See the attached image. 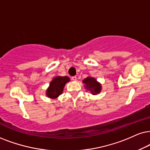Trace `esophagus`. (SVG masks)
Here are the masks:
<instances>
[{
  "label": "esophagus",
  "instance_id": "obj_1",
  "mask_svg": "<svg viewBox=\"0 0 150 150\" xmlns=\"http://www.w3.org/2000/svg\"><path fill=\"white\" fill-rule=\"evenodd\" d=\"M71 79H72V80H73V81H75L77 79V77L76 76H73L71 77Z\"/></svg>",
  "mask_w": 150,
  "mask_h": 150
}]
</instances>
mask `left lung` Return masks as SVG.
Returning <instances> with one entry per match:
<instances>
[{
	"label": "left lung",
	"mask_w": 150,
	"mask_h": 150,
	"mask_svg": "<svg viewBox=\"0 0 150 150\" xmlns=\"http://www.w3.org/2000/svg\"><path fill=\"white\" fill-rule=\"evenodd\" d=\"M83 83L85 84V88L87 91H89L93 95H96L101 91V84L99 82H98L94 77H86L83 80Z\"/></svg>",
	"instance_id": "1"
}]
</instances>
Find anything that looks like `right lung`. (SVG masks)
<instances>
[{
    "instance_id": "right-lung-1",
    "label": "right lung",
    "mask_w": 150,
    "mask_h": 150,
    "mask_svg": "<svg viewBox=\"0 0 150 150\" xmlns=\"http://www.w3.org/2000/svg\"><path fill=\"white\" fill-rule=\"evenodd\" d=\"M70 81L69 77L57 76L54 77L50 83V86L46 91V96L52 99H55L63 93L66 84Z\"/></svg>"
}]
</instances>
